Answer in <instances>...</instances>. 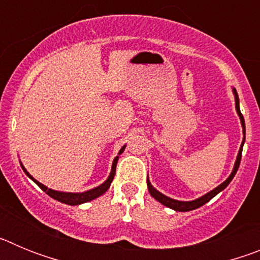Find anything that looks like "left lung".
Here are the masks:
<instances>
[{"instance_id": "left-lung-1", "label": "left lung", "mask_w": 260, "mask_h": 260, "mask_svg": "<svg viewBox=\"0 0 260 260\" xmlns=\"http://www.w3.org/2000/svg\"><path fill=\"white\" fill-rule=\"evenodd\" d=\"M232 91H233L234 103H236V110H237V114H238V117H240L241 125H242V133H243L242 143H241V147H240V151H238L237 158H236V162H234L233 171H232V173L229 174L228 178H226V180H225L222 183H220V185L217 186V187H215V189H213V190L208 191L207 194H204L203 197H201V198L194 199V201H177V199L169 198V197L164 195V194H162V192L158 191V190H156L155 187H153V186L151 185L150 180L147 178V186H148V191H150V194L152 195V197L156 199V201L160 202V203H161L162 206H165V207L172 208V210L178 211V212H187V211L197 210V208L202 207V206L207 203V202H210L211 199H212L213 197H216V195L219 194L220 191H222V190H224L225 187H226V186L229 185V183H231V181L233 180V177L236 176V173H237L238 167H240V162H241V155H242L243 143H245V134H246V128H245V119H243V116H242V113H241V110H240V99H238V93H237V91H236V88H232Z\"/></svg>"}]
</instances>
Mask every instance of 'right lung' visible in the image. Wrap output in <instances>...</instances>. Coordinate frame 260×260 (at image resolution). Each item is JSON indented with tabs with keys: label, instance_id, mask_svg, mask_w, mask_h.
Returning <instances> with one entry per match:
<instances>
[{
	"label": "right lung",
	"instance_id": "add662e5",
	"mask_svg": "<svg viewBox=\"0 0 260 260\" xmlns=\"http://www.w3.org/2000/svg\"><path fill=\"white\" fill-rule=\"evenodd\" d=\"M125 147H126V144L122 147V148H121V150H119L118 155L114 157L113 162H112V169H110V173H109V176H108L107 180H105L102 185L96 186V187H93V189L87 190V191H83V192H66V191H58V190L49 189L48 186L43 185V183L39 182L38 180H35V178H34V177L28 173V172H27V169L24 168V165H23L22 162H20V167H22V169L24 171V173H26L27 176H28L29 178H31V180L34 181V182H35L41 190H43V191L47 192L50 198L56 199V201L61 202V203L69 204V206H79V204L87 203V202H91V201H93V199L99 198L100 195H103L108 189H109L110 183H112V181H113V178H114V174H116L117 161H118L119 155H121V153L125 151Z\"/></svg>",
	"mask_w": 260,
	"mask_h": 260
}]
</instances>
